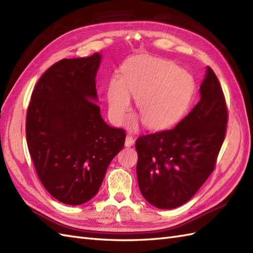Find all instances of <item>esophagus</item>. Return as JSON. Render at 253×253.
I'll use <instances>...</instances> for the list:
<instances>
[{"mask_svg": "<svg viewBox=\"0 0 253 253\" xmlns=\"http://www.w3.org/2000/svg\"><path fill=\"white\" fill-rule=\"evenodd\" d=\"M134 144V139H133V137H131V135H127L126 137V140H125V146L126 147H130V146H132Z\"/></svg>", "mask_w": 253, "mask_h": 253, "instance_id": "obj_1", "label": "esophagus"}]
</instances>
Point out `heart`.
<instances>
[{"mask_svg": "<svg viewBox=\"0 0 253 253\" xmlns=\"http://www.w3.org/2000/svg\"><path fill=\"white\" fill-rule=\"evenodd\" d=\"M193 90L192 76L172 62L158 57L135 60L123 66L122 78L109 80V116L114 123L124 120L132 95L142 124L151 129L169 127L183 118Z\"/></svg>", "mask_w": 253, "mask_h": 253, "instance_id": "b5f03b06", "label": "heart"}]
</instances>
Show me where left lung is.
Instances as JSON below:
<instances>
[{"label":"left lung","instance_id":"left-lung-1","mask_svg":"<svg viewBox=\"0 0 253 253\" xmlns=\"http://www.w3.org/2000/svg\"><path fill=\"white\" fill-rule=\"evenodd\" d=\"M201 98L190 113L168 130L135 141L137 177L142 196L163 210L189 201L215 169L228 123V109L218 78L207 67Z\"/></svg>","mask_w":253,"mask_h":253}]
</instances>
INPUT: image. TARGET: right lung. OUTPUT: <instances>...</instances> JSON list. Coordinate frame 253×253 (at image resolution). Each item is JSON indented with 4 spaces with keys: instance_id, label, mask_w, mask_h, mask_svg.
I'll return each instance as SVG.
<instances>
[{
    "instance_id": "right-lung-1",
    "label": "right lung",
    "mask_w": 253,
    "mask_h": 253,
    "mask_svg": "<svg viewBox=\"0 0 253 253\" xmlns=\"http://www.w3.org/2000/svg\"><path fill=\"white\" fill-rule=\"evenodd\" d=\"M101 55L64 59L36 83L27 113L29 152L46 190L60 202L80 205L98 192L126 133L107 125L97 100Z\"/></svg>"
}]
</instances>
